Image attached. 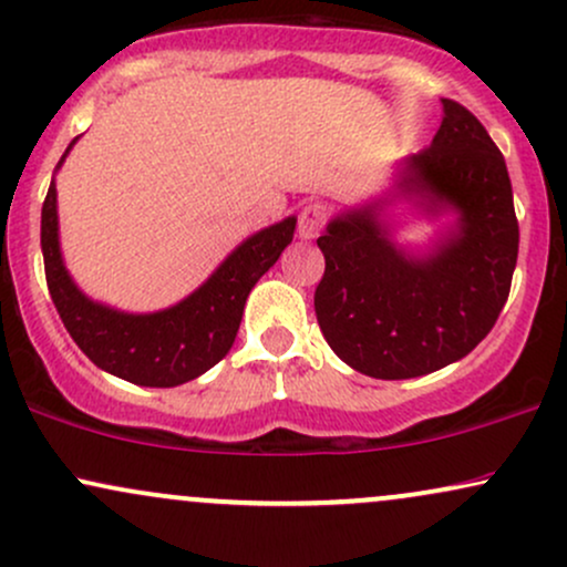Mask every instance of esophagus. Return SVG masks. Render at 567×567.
Masks as SVG:
<instances>
[{"label":"esophagus","mask_w":567,"mask_h":567,"mask_svg":"<svg viewBox=\"0 0 567 567\" xmlns=\"http://www.w3.org/2000/svg\"><path fill=\"white\" fill-rule=\"evenodd\" d=\"M324 218H328L324 205H320V202H309V205L301 210V216H298V237L306 239V243L320 237Z\"/></svg>","instance_id":"1"}]
</instances>
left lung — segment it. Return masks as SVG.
<instances>
[{
	"label": "left lung",
	"instance_id": "8db88e82",
	"mask_svg": "<svg viewBox=\"0 0 567 567\" xmlns=\"http://www.w3.org/2000/svg\"><path fill=\"white\" fill-rule=\"evenodd\" d=\"M402 206L449 218L424 251L395 243ZM317 245L315 311L330 349L370 379L434 373L470 354L509 298L519 226L506 162L477 116L442 97L429 148L402 159L381 194L336 213Z\"/></svg>",
	"mask_w": 567,
	"mask_h": 567
}]
</instances>
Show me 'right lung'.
Instances as JSON below:
<instances>
[{
  "label": "right lung",
  "mask_w": 567,
  "mask_h": 567,
  "mask_svg": "<svg viewBox=\"0 0 567 567\" xmlns=\"http://www.w3.org/2000/svg\"><path fill=\"white\" fill-rule=\"evenodd\" d=\"M74 138L63 159L74 148ZM296 216L250 234L184 301L133 315L84 296L69 275L58 234L55 178L42 205V256L53 303L69 336L97 368L138 386H181L218 365L243 322L245 301L282 250L292 243Z\"/></svg>",
  "instance_id": "right-lung-1"
}]
</instances>
